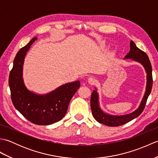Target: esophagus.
Masks as SVG:
<instances>
[{"label":"esophagus","instance_id":"34e87169","mask_svg":"<svg viewBox=\"0 0 158 158\" xmlns=\"http://www.w3.org/2000/svg\"><path fill=\"white\" fill-rule=\"evenodd\" d=\"M88 82L89 84L94 85L96 83V79L94 77H89V78H88Z\"/></svg>","mask_w":158,"mask_h":158}]
</instances>
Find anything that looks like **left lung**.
<instances>
[{"mask_svg": "<svg viewBox=\"0 0 158 158\" xmlns=\"http://www.w3.org/2000/svg\"><path fill=\"white\" fill-rule=\"evenodd\" d=\"M130 52L124 58L132 59V60L140 63L144 66L147 73V85L145 93L144 94L139 108L134 112L124 115H111L105 113L100 109L98 101V94L97 92V89L96 88L95 90H93L91 100H90V105H91L92 115L97 122L108 126L115 127L122 126L139 117L145 109L147 98H148L150 93L152 92L153 85L152 67L149 57L146 54V53L137 48L135 43L132 41H130Z\"/></svg>", "mask_w": 158, "mask_h": 158, "instance_id": "left-lung-1", "label": "left lung"}]
</instances>
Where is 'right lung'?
I'll list each match as a JSON object with an SVG mask.
<instances>
[{
  "label": "right lung",
  "instance_id": "add662e5",
  "mask_svg": "<svg viewBox=\"0 0 158 158\" xmlns=\"http://www.w3.org/2000/svg\"><path fill=\"white\" fill-rule=\"evenodd\" d=\"M36 39L33 38L16 54L9 73V85L15 108L31 122L46 126L64 117L70 100L80 87V81L66 83L47 94H37L26 88L22 77L23 61L26 53Z\"/></svg>",
  "mask_w": 158,
  "mask_h": 158
}]
</instances>
